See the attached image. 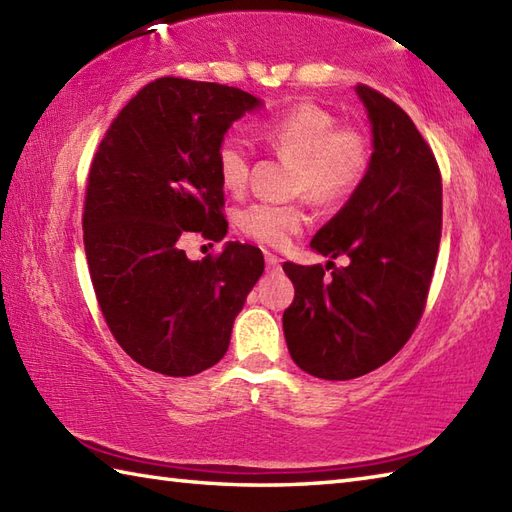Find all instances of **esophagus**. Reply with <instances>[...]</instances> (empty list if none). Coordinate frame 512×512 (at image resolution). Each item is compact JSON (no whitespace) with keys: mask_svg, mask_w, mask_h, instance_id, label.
<instances>
[{"mask_svg":"<svg viewBox=\"0 0 512 512\" xmlns=\"http://www.w3.org/2000/svg\"><path fill=\"white\" fill-rule=\"evenodd\" d=\"M266 270H268V273H279V270H281V259L277 255L266 253Z\"/></svg>","mask_w":512,"mask_h":512,"instance_id":"34e87169","label":"esophagus"}]
</instances>
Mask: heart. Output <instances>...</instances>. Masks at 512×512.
I'll return each instance as SVG.
<instances>
[{
    "label": "heart",
    "instance_id": "1",
    "mask_svg": "<svg viewBox=\"0 0 512 512\" xmlns=\"http://www.w3.org/2000/svg\"><path fill=\"white\" fill-rule=\"evenodd\" d=\"M257 132L275 154L297 160L292 189L319 206L350 198L361 187L372 162V147L361 129L336 125L334 114L314 103H297L266 118ZM215 165L224 189L242 193L248 187L253 158L244 140L222 138ZM303 224L306 213L301 204L255 202L239 213L242 233L270 248L288 246Z\"/></svg>",
    "mask_w": 512,
    "mask_h": 512
}]
</instances>
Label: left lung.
Instances as JSON below:
<instances>
[{"mask_svg":"<svg viewBox=\"0 0 512 512\" xmlns=\"http://www.w3.org/2000/svg\"><path fill=\"white\" fill-rule=\"evenodd\" d=\"M356 94L374 136L367 176L312 237V250L330 262L284 264L295 286L284 312L288 352L303 372L325 380L369 374L409 341L427 306L442 235V178L427 140L385 94L363 83ZM339 254L351 262L336 269Z\"/></svg>","mask_w":512,"mask_h":512,"instance_id":"left-lung-1","label":"left lung"}]
</instances>
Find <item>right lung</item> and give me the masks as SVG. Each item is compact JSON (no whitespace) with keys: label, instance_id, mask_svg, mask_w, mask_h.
<instances>
[{"label":"right lung","instance_id":"right-lung-1","mask_svg":"<svg viewBox=\"0 0 512 512\" xmlns=\"http://www.w3.org/2000/svg\"><path fill=\"white\" fill-rule=\"evenodd\" d=\"M259 105L239 88L162 76L118 112L96 149L83 206L92 286L116 343L151 372L193 376L220 361L264 273L250 244L228 242L200 262L182 250L191 233L224 239L215 151Z\"/></svg>","mask_w":512,"mask_h":512}]
</instances>
